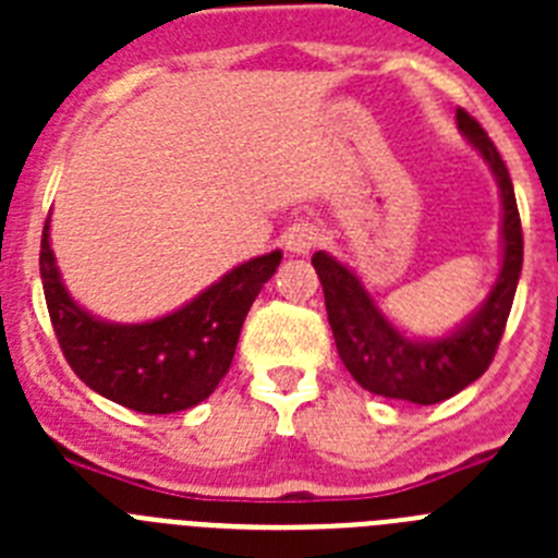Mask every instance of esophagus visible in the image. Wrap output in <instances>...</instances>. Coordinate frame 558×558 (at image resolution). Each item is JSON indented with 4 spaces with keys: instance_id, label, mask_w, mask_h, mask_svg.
<instances>
[{
    "instance_id": "obj_1",
    "label": "esophagus",
    "mask_w": 558,
    "mask_h": 558,
    "mask_svg": "<svg viewBox=\"0 0 558 558\" xmlns=\"http://www.w3.org/2000/svg\"><path fill=\"white\" fill-rule=\"evenodd\" d=\"M315 243H318V231L310 223H295L293 229H288V234H284V248H288L290 254H310V251L315 248Z\"/></svg>"
}]
</instances>
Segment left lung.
I'll return each instance as SVG.
<instances>
[{
    "mask_svg": "<svg viewBox=\"0 0 558 558\" xmlns=\"http://www.w3.org/2000/svg\"><path fill=\"white\" fill-rule=\"evenodd\" d=\"M456 120L458 131L489 165L502 204L500 274L486 302L461 327L445 338H408L383 315L354 270L327 251L313 254V268L322 279L327 318L343 366L366 391L416 405H436L441 399L456 397L489 368L509 322L522 270V226L506 161L500 159L495 142L463 108L456 111Z\"/></svg>",
    "mask_w": 558,
    "mask_h": 558,
    "instance_id": "left-lung-1",
    "label": "left lung"
}]
</instances>
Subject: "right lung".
<instances>
[{"instance_id": "1", "label": "right lung", "mask_w": 558, "mask_h": 558, "mask_svg": "<svg viewBox=\"0 0 558 558\" xmlns=\"http://www.w3.org/2000/svg\"><path fill=\"white\" fill-rule=\"evenodd\" d=\"M279 263L282 251H270L165 318L111 324L72 302L49 248V220L41 234L44 299L63 357L92 391L140 413L186 411L218 388L245 315Z\"/></svg>"}]
</instances>
